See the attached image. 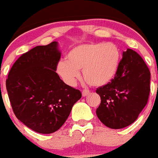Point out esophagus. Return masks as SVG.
<instances>
[{
	"label": "esophagus",
	"mask_w": 158,
	"mask_h": 158,
	"mask_svg": "<svg viewBox=\"0 0 158 158\" xmlns=\"http://www.w3.org/2000/svg\"><path fill=\"white\" fill-rule=\"evenodd\" d=\"M89 93H90V92H89V90H86V89H84V90L82 91V96H84V97H85V96H87L88 95H89Z\"/></svg>",
	"instance_id": "esophagus-1"
}]
</instances>
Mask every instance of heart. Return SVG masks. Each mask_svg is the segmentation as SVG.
<instances>
[{
  "label": "heart",
  "mask_w": 158,
  "mask_h": 158,
  "mask_svg": "<svg viewBox=\"0 0 158 158\" xmlns=\"http://www.w3.org/2000/svg\"><path fill=\"white\" fill-rule=\"evenodd\" d=\"M119 49L111 43L82 44L74 47L61 61L57 73L69 86H74L82 70L86 82L93 86H103L111 82L120 64Z\"/></svg>",
  "instance_id": "1"
}]
</instances>
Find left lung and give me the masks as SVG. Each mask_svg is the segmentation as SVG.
Masks as SVG:
<instances>
[{
    "instance_id": "left-lung-1",
    "label": "left lung",
    "mask_w": 158,
    "mask_h": 158,
    "mask_svg": "<svg viewBox=\"0 0 158 158\" xmlns=\"http://www.w3.org/2000/svg\"><path fill=\"white\" fill-rule=\"evenodd\" d=\"M151 73L142 57L133 50L123 52L111 82L96 89L101 103L96 109L100 121L111 129L132 124L146 106Z\"/></svg>"
}]
</instances>
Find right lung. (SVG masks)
Masks as SVG:
<instances>
[{
    "mask_svg": "<svg viewBox=\"0 0 158 158\" xmlns=\"http://www.w3.org/2000/svg\"><path fill=\"white\" fill-rule=\"evenodd\" d=\"M60 57L56 41L34 47L16 61L6 81L15 115L37 133L57 131L82 96L56 72Z\"/></svg>",
    "mask_w": 158,
    "mask_h": 158,
    "instance_id": "obj_1",
    "label": "right lung"
}]
</instances>
